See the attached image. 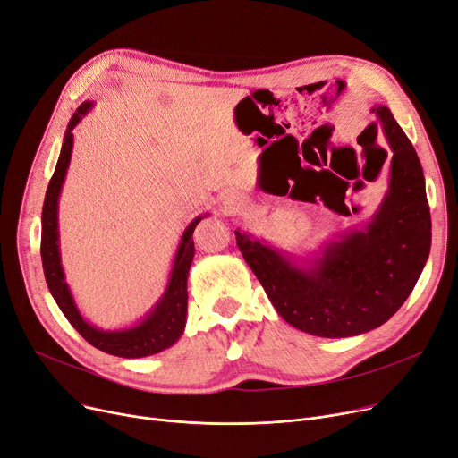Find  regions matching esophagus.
Returning <instances> with one entry per match:
<instances>
[{
  "instance_id": "obj_1",
  "label": "esophagus",
  "mask_w": 458,
  "mask_h": 458,
  "mask_svg": "<svg viewBox=\"0 0 458 458\" xmlns=\"http://www.w3.org/2000/svg\"><path fill=\"white\" fill-rule=\"evenodd\" d=\"M242 207V199L236 193H225L224 195V212L225 214H236Z\"/></svg>"
}]
</instances>
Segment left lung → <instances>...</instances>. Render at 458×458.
Masks as SVG:
<instances>
[{
	"label": "left lung",
	"instance_id": "8db88e82",
	"mask_svg": "<svg viewBox=\"0 0 458 458\" xmlns=\"http://www.w3.org/2000/svg\"><path fill=\"white\" fill-rule=\"evenodd\" d=\"M371 112L394 157L389 190L363 229L344 233L310 267L234 231L238 250L276 311L311 335L351 337L378 328L399 311L428 259L430 212L418 152L386 106Z\"/></svg>",
	"mask_w": 458,
	"mask_h": 458
}]
</instances>
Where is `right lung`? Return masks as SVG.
Returning <instances> with one entry per match:
<instances>
[{"label":"right lung","instance_id":"right-lung-1","mask_svg":"<svg viewBox=\"0 0 458 458\" xmlns=\"http://www.w3.org/2000/svg\"><path fill=\"white\" fill-rule=\"evenodd\" d=\"M91 107H93V102H83L72 115L67 132H64V138H63V147H61V155H59L55 171L47 190L45 205H42V233H40L42 268H45L48 289L59 310L87 343H91L95 348H98V351L112 356L145 358V356H152L165 351V348H169L173 343H177L184 332L186 311H188L186 281H188V270L191 265V259L195 253L191 234L195 225L201 222V216L195 217V220L186 227L175 255V263H173V270L169 276L165 293L140 324L126 330L104 332L87 322L76 308L74 298L71 294L67 281H64V274L61 267L59 242H57L59 241L57 201H59L61 186H63L64 175H67L71 155H72V141H74L72 128L81 121V117H85V114L89 112Z\"/></svg>","mask_w":458,"mask_h":458}]
</instances>
